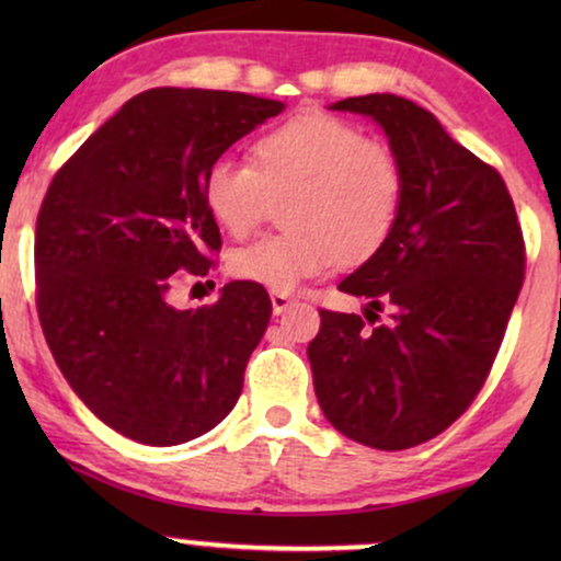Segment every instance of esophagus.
I'll use <instances>...</instances> for the list:
<instances>
[{"mask_svg": "<svg viewBox=\"0 0 561 561\" xmlns=\"http://www.w3.org/2000/svg\"><path fill=\"white\" fill-rule=\"evenodd\" d=\"M293 306H295V300L289 298L287 293H272V311L276 313V317H282V313Z\"/></svg>", "mask_w": 561, "mask_h": 561, "instance_id": "1", "label": "esophagus"}]
</instances>
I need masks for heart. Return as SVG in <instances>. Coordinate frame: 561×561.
Wrapping results in <instances>:
<instances>
[{
	"label": "heart",
	"instance_id": "heart-1",
	"mask_svg": "<svg viewBox=\"0 0 561 561\" xmlns=\"http://www.w3.org/2000/svg\"><path fill=\"white\" fill-rule=\"evenodd\" d=\"M253 163L221 156L203 173L208 214L234 237L250 234L285 199L287 231L229 253L242 282L293 293L300 282L356 266L390 240L403 205V169L390 147L337 115L306 111L253 141Z\"/></svg>",
	"mask_w": 561,
	"mask_h": 561
}]
</instances>
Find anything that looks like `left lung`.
Returning a JSON list of instances; mask_svg holds the SVG:
<instances>
[{
	"label": "left lung",
	"mask_w": 561,
	"mask_h": 561,
	"mask_svg": "<svg viewBox=\"0 0 561 561\" xmlns=\"http://www.w3.org/2000/svg\"><path fill=\"white\" fill-rule=\"evenodd\" d=\"M330 111L382 128L403 169V205L390 240L340 282L366 298L364 319L321 311L308 345L313 390L351 440L414 448L459 420L485 382L525 279L523 231L499 171L416 102L366 94ZM382 310L389 321L377 325Z\"/></svg>",
	"instance_id": "1"
}]
</instances>
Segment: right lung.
I'll list each match as a JSON object with an SVG mask.
<instances>
[{
    "label": "right lung",
    "mask_w": 561,
    "mask_h": 561,
    "mask_svg": "<svg viewBox=\"0 0 561 561\" xmlns=\"http://www.w3.org/2000/svg\"><path fill=\"white\" fill-rule=\"evenodd\" d=\"M285 111L216 89H147L55 173L36 218V308L62 377L115 433L179 446L234 409L272 319L266 289L229 282L176 308L221 234L203 199L210 160Z\"/></svg>",
    "instance_id": "right-lung-1"
}]
</instances>
